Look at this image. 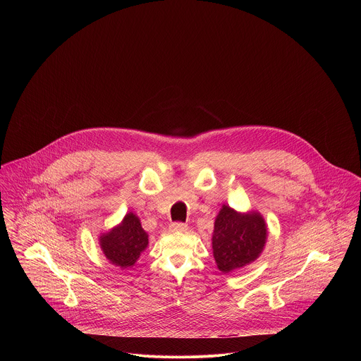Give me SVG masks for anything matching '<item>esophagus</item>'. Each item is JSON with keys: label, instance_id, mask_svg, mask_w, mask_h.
I'll return each instance as SVG.
<instances>
[{"label": "esophagus", "instance_id": "obj_1", "mask_svg": "<svg viewBox=\"0 0 361 361\" xmlns=\"http://www.w3.org/2000/svg\"><path fill=\"white\" fill-rule=\"evenodd\" d=\"M169 231L171 232H185V231H188V225L183 222H172V224H169Z\"/></svg>", "mask_w": 361, "mask_h": 361}]
</instances>
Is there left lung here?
<instances>
[{
    "instance_id": "8db88e82",
    "label": "left lung",
    "mask_w": 361,
    "mask_h": 361,
    "mask_svg": "<svg viewBox=\"0 0 361 361\" xmlns=\"http://www.w3.org/2000/svg\"><path fill=\"white\" fill-rule=\"evenodd\" d=\"M267 239V226L259 214H239L221 208L212 235V252L219 271L231 272L259 256Z\"/></svg>"
}]
</instances>
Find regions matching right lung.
<instances>
[{
	"label": "right lung",
	"instance_id": "obj_1",
	"mask_svg": "<svg viewBox=\"0 0 361 361\" xmlns=\"http://www.w3.org/2000/svg\"><path fill=\"white\" fill-rule=\"evenodd\" d=\"M147 245L149 235L133 212L126 214L119 226L100 238V246L105 257L121 268L132 267Z\"/></svg>",
	"mask_w": 361,
	"mask_h": 361
}]
</instances>
